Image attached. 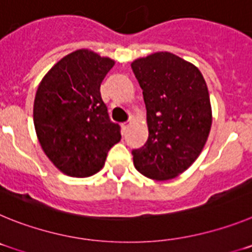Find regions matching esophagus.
I'll list each match as a JSON object with an SVG mask.
<instances>
[{
    "label": "esophagus",
    "mask_w": 252,
    "mask_h": 252,
    "mask_svg": "<svg viewBox=\"0 0 252 252\" xmlns=\"http://www.w3.org/2000/svg\"><path fill=\"white\" fill-rule=\"evenodd\" d=\"M121 126H122V131H124V133H125V132H126V131L128 130V127H130V121L124 122V124H122Z\"/></svg>",
    "instance_id": "esophagus-1"
}]
</instances>
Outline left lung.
I'll return each instance as SVG.
<instances>
[{"label":"left lung","instance_id":"obj_1","mask_svg":"<svg viewBox=\"0 0 252 252\" xmlns=\"http://www.w3.org/2000/svg\"><path fill=\"white\" fill-rule=\"evenodd\" d=\"M146 106L149 137L132 150L135 168L155 180L178 177L203 150L212 125L206 81L187 60L159 51L131 63Z\"/></svg>","mask_w":252,"mask_h":252}]
</instances>
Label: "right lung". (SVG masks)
<instances>
[{
	"label": "right lung",
	"mask_w": 252,
	"mask_h": 252,
	"mask_svg": "<svg viewBox=\"0 0 252 252\" xmlns=\"http://www.w3.org/2000/svg\"><path fill=\"white\" fill-rule=\"evenodd\" d=\"M115 60L88 49L60 59L37 87L34 125L44 153L62 173L86 178L101 170L121 140L102 101L101 83Z\"/></svg>",
	"instance_id": "right-lung-1"
}]
</instances>
